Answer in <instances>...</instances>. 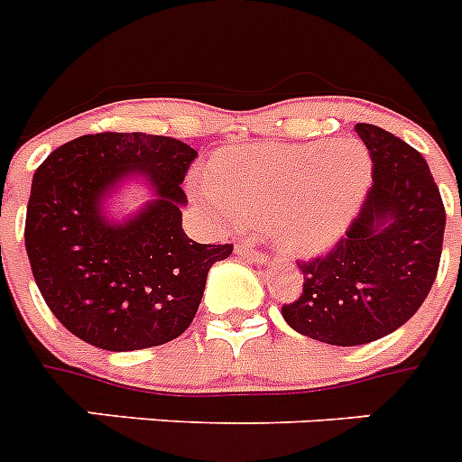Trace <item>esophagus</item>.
I'll return each instance as SVG.
<instances>
[{
	"label": "esophagus",
	"instance_id": "obj_1",
	"mask_svg": "<svg viewBox=\"0 0 462 462\" xmlns=\"http://www.w3.org/2000/svg\"><path fill=\"white\" fill-rule=\"evenodd\" d=\"M235 254H236V255H242V258L254 260V263H267V255H264L263 251H258V248L251 246V244H246V242L236 244V246H235Z\"/></svg>",
	"mask_w": 462,
	"mask_h": 462
}]
</instances>
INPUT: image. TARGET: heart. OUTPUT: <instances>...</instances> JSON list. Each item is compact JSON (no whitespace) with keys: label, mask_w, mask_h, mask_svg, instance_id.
<instances>
[{"label":"heart","mask_w":462,"mask_h":462,"mask_svg":"<svg viewBox=\"0 0 462 462\" xmlns=\"http://www.w3.org/2000/svg\"><path fill=\"white\" fill-rule=\"evenodd\" d=\"M370 186V153L351 139L223 148L192 181L220 226H267L281 251L304 258L346 235Z\"/></svg>","instance_id":"b5f03b06"}]
</instances>
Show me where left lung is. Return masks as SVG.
Returning <instances> with one entry per match:
<instances>
[{"label": "left lung", "instance_id": "obj_1", "mask_svg": "<svg viewBox=\"0 0 462 462\" xmlns=\"http://www.w3.org/2000/svg\"><path fill=\"white\" fill-rule=\"evenodd\" d=\"M356 132L372 158V188L346 236L323 258L298 263L302 295L281 314L295 332L335 346L391 335L435 283L447 214L416 148L370 123Z\"/></svg>", "mask_w": 462, "mask_h": 462}]
</instances>
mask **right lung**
I'll return each mask as SVG.
<instances>
[{
    "label": "right lung",
    "mask_w": 462,
    "mask_h": 462,
    "mask_svg": "<svg viewBox=\"0 0 462 462\" xmlns=\"http://www.w3.org/2000/svg\"><path fill=\"white\" fill-rule=\"evenodd\" d=\"M198 151L146 132L83 134L48 155L32 179L25 248L48 309L104 351H139L188 330L211 264L232 244H198L181 227V183ZM139 180L152 199L116 221L106 202Z\"/></svg>",
    "instance_id": "right-lung-1"
}]
</instances>
